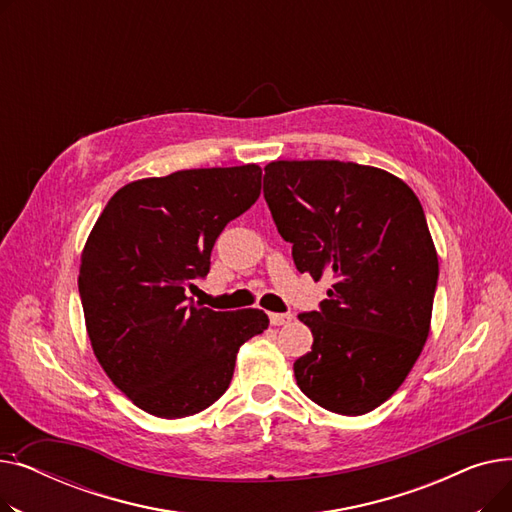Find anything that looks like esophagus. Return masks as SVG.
Returning a JSON list of instances; mask_svg holds the SVG:
<instances>
[{"label": "esophagus", "mask_w": 512, "mask_h": 512, "mask_svg": "<svg viewBox=\"0 0 512 512\" xmlns=\"http://www.w3.org/2000/svg\"><path fill=\"white\" fill-rule=\"evenodd\" d=\"M292 319L290 313H270V324L272 326H284Z\"/></svg>", "instance_id": "1"}]
</instances>
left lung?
Masks as SVG:
<instances>
[{"label":"left lung","mask_w":512,"mask_h":512,"mask_svg":"<svg viewBox=\"0 0 512 512\" xmlns=\"http://www.w3.org/2000/svg\"><path fill=\"white\" fill-rule=\"evenodd\" d=\"M263 197L292 259L334 280L294 361L299 388L319 407L363 415L405 382L429 334L438 255L417 195L400 178L353 161H272Z\"/></svg>","instance_id":"1"}]
</instances>
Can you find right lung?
<instances>
[{
	"instance_id": "obj_1",
	"label": "right lung",
	"mask_w": 512,
	"mask_h": 512,
	"mask_svg": "<svg viewBox=\"0 0 512 512\" xmlns=\"http://www.w3.org/2000/svg\"><path fill=\"white\" fill-rule=\"evenodd\" d=\"M261 193V168L180 170L122 186L80 257L93 353L139 409L180 419L230 386L236 353L270 326L259 309L213 311L186 297L209 274L228 222Z\"/></svg>"
}]
</instances>
